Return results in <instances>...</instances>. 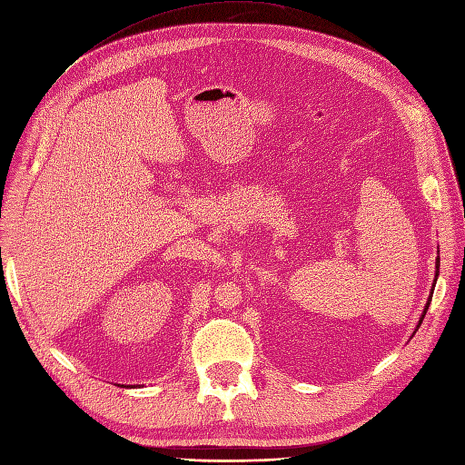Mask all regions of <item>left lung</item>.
<instances>
[{
    "mask_svg": "<svg viewBox=\"0 0 465 465\" xmlns=\"http://www.w3.org/2000/svg\"><path fill=\"white\" fill-rule=\"evenodd\" d=\"M437 276H439V259H437V267H435V280H433V285H431V293H430V297H428V302H426V306H424V312H422V316H420V320H418V325H416V329L420 327V323H422V320H424V316H426V312H428V306H430V302H431V297H433V290H435V282H437ZM416 333V331H414ZM412 333V335H414Z\"/></svg>",
    "mask_w": 465,
    "mask_h": 465,
    "instance_id": "8db88e82",
    "label": "left lung"
}]
</instances>
